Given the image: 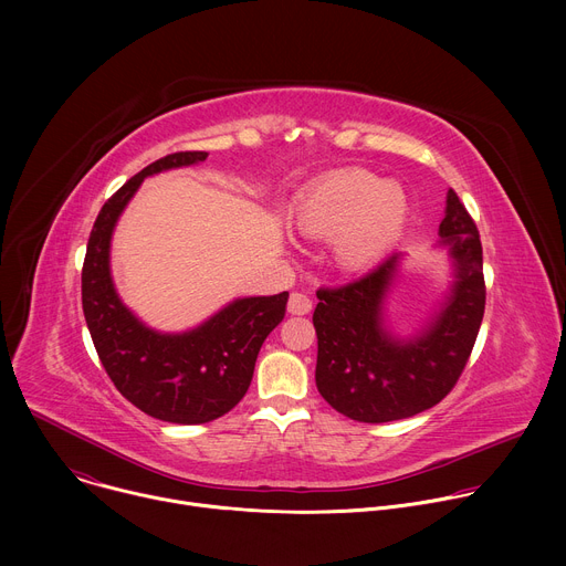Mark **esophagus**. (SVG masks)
<instances>
[{
    "instance_id": "34e87169",
    "label": "esophagus",
    "mask_w": 566,
    "mask_h": 566,
    "mask_svg": "<svg viewBox=\"0 0 566 566\" xmlns=\"http://www.w3.org/2000/svg\"><path fill=\"white\" fill-rule=\"evenodd\" d=\"M311 306H313V302L308 300V295H304V293H291V297H289V313H293V315H304V313H308L311 311Z\"/></svg>"
}]
</instances>
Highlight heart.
<instances>
[{"label": "heart", "mask_w": 566, "mask_h": 566, "mask_svg": "<svg viewBox=\"0 0 566 566\" xmlns=\"http://www.w3.org/2000/svg\"><path fill=\"white\" fill-rule=\"evenodd\" d=\"M408 217L406 192L380 184L363 170L336 172L315 184L295 206V228L311 237L334 239V260L343 271H365L394 244Z\"/></svg>", "instance_id": "1"}]
</instances>
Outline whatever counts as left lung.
Listing matches in <instances>:
<instances>
[{
	"mask_svg": "<svg viewBox=\"0 0 566 566\" xmlns=\"http://www.w3.org/2000/svg\"><path fill=\"white\" fill-rule=\"evenodd\" d=\"M439 234L454 282L439 311L410 338L394 336L385 325L398 253L345 286L317 291L315 385L340 415L363 423L408 419L434 408L457 385L481 327L486 284L479 230L454 190H448Z\"/></svg>",
	"mask_w": 566,
	"mask_h": 566,
	"instance_id": "8db88e82",
	"label": "left lung"
}]
</instances>
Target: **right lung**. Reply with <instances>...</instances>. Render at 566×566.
Returning a JSON list of instances; mask_svg holds the SVG:
<instances>
[{
    "mask_svg": "<svg viewBox=\"0 0 566 566\" xmlns=\"http://www.w3.org/2000/svg\"><path fill=\"white\" fill-rule=\"evenodd\" d=\"M208 151L154 160L107 199L90 234L83 264V311L98 358L116 389L140 412L168 423H208L244 398L258 354L286 313L289 293L239 297L184 334H160L116 293L109 249L116 221L145 177L195 166Z\"/></svg>",
    "mask_w": 566,
    "mask_h": 566,
    "instance_id": "obj_1",
    "label": "right lung"
}]
</instances>
